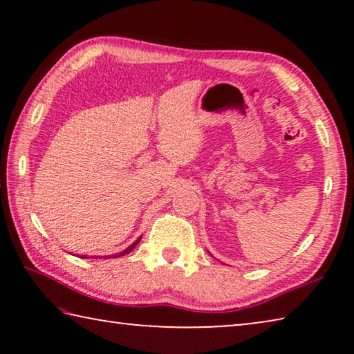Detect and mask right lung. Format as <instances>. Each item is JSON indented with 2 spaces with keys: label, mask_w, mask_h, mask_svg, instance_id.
<instances>
[{
  "label": "right lung",
  "mask_w": 354,
  "mask_h": 354,
  "mask_svg": "<svg viewBox=\"0 0 354 354\" xmlns=\"http://www.w3.org/2000/svg\"><path fill=\"white\" fill-rule=\"evenodd\" d=\"M140 239H142V237H139V239H137V241H136V242H134L133 245H129V247H128L127 250H123V251H122V253H118V254H113V257H118V256H124V254H128V253H129V251H133V250L136 248V245L140 242ZM80 257H84V259H87V256H84V254H82V256H80Z\"/></svg>",
  "instance_id": "add662e5"
}]
</instances>
